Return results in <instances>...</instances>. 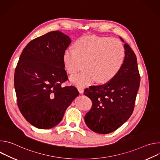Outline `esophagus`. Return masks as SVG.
I'll return each instance as SVG.
<instances>
[{"mask_svg": "<svg viewBox=\"0 0 160 160\" xmlns=\"http://www.w3.org/2000/svg\"><path fill=\"white\" fill-rule=\"evenodd\" d=\"M78 90L79 91L80 93H83V91H84V89L83 87H78Z\"/></svg>", "mask_w": 160, "mask_h": 160, "instance_id": "esophagus-1", "label": "esophagus"}]
</instances>
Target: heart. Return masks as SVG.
Masks as SVG:
<instances>
[{
    "mask_svg": "<svg viewBox=\"0 0 160 160\" xmlns=\"http://www.w3.org/2000/svg\"><path fill=\"white\" fill-rule=\"evenodd\" d=\"M125 59V50L120 40L97 35L78 38L75 49L67 48L62 55L64 68L70 75L77 73L83 63L84 71L71 77L78 87L95 80L98 83L109 82L120 71Z\"/></svg>",
    "mask_w": 160,
    "mask_h": 160,
    "instance_id": "1",
    "label": "heart"
}]
</instances>
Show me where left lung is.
Wrapping results in <instances>:
<instances>
[{
    "label": "left lung",
    "mask_w": 160,
    "mask_h": 160,
    "mask_svg": "<svg viewBox=\"0 0 160 160\" xmlns=\"http://www.w3.org/2000/svg\"><path fill=\"white\" fill-rule=\"evenodd\" d=\"M124 48L125 59L118 73L103 85L90 86L84 90V94L92 101L85 122L98 133L116 130L128 120L134 109L141 77L134 52L126 43Z\"/></svg>",
    "instance_id": "left-lung-1"
}]
</instances>
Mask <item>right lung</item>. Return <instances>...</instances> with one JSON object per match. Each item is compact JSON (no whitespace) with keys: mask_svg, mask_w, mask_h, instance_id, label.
I'll return each mask as SVG.
<instances>
[{"mask_svg":"<svg viewBox=\"0 0 160 160\" xmlns=\"http://www.w3.org/2000/svg\"><path fill=\"white\" fill-rule=\"evenodd\" d=\"M71 42L59 31L38 37L27 45L16 65L14 84L18 106L23 117L38 128L57 125L79 95L75 87L61 86L68 80L62 55Z\"/></svg>","mask_w":160,"mask_h":160,"instance_id":"add662e5","label":"right lung"}]
</instances>
